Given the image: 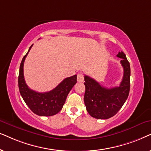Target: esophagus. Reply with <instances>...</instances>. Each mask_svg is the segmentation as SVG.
Returning a JSON list of instances; mask_svg holds the SVG:
<instances>
[{"label":"esophagus","instance_id":"34e87169","mask_svg":"<svg viewBox=\"0 0 151 151\" xmlns=\"http://www.w3.org/2000/svg\"><path fill=\"white\" fill-rule=\"evenodd\" d=\"M77 81L79 82H83L84 81V77L83 74L79 73L77 74Z\"/></svg>","mask_w":151,"mask_h":151}]
</instances>
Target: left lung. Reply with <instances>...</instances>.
Returning a JSON list of instances; mask_svg holds the SVG:
<instances>
[{"mask_svg":"<svg viewBox=\"0 0 151 151\" xmlns=\"http://www.w3.org/2000/svg\"><path fill=\"white\" fill-rule=\"evenodd\" d=\"M116 57L122 59L124 68L123 79L119 86L107 88L92 78L86 75L84 77V103L90 115L96 119H106L113 116L121 109L129 94L130 63L123 52H119Z\"/></svg>","mask_w":151,"mask_h":151,"instance_id":"obj_1","label":"left lung"}]
</instances>
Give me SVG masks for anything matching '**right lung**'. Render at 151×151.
I'll list each match as a JSON object with an SVG mask.
<instances>
[{"label": "right lung", "instance_id": "add662e5", "mask_svg": "<svg viewBox=\"0 0 151 151\" xmlns=\"http://www.w3.org/2000/svg\"><path fill=\"white\" fill-rule=\"evenodd\" d=\"M30 46L27 53L24 56L20 65L19 75V88L22 97L34 113L39 116H52L57 114L62 109L68 94L77 83V76L74 75L65 78L51 91L38 92L28 88L24 79V61L28 52L32 48Z\"/></svg>", "mask_w": 151, "mask_h": 151}]
</instances>
